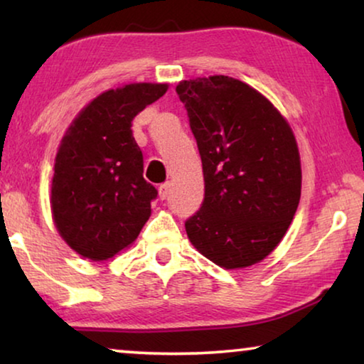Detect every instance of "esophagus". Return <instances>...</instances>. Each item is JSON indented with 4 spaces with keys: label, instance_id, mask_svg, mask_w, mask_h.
<instances>
[{
    "label": "esophagus",
    "instance_id": "1",
    "mask_svg": "<svg viewBox=\"0 0 364 364\" xmlns=\"http://www.w3.org/2000/svg\"><path fill=\"white\" fill-rule=\"evenodd\" d=\"M170 189H171V183H164V184H160V188H159V197L162 200H165L168 197V194H170Z\"/></svg>",
    "mask_w": 364,
    "mask_h": 364
}]
</instances>
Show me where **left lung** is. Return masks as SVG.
Returning <instances> with one entry per match:
<instances>
[{"mask_svg":"<svg viewBox=\"0 0 364 364\" xmlns=\"http://www.w3.org/2000/svg\"><path fill=\"white\" fill-rule=\"evenodd\" d=\"M204 170L200 208L186 220L194 247L226 269L263 260L284 237L300 200L294 133L267 97L236 78L176 86Z\"/></svg>","mask_w":364,"mask_h":364,"instance_id":"1","label":"left lung"}]
</instances>
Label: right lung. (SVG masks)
<instances>
[{"instance_id": "obj_1", "label": "right lung", "mask_w": 364, "mask_h": 364, "mask_svg": "<svg viewBox=\"0 0 364 364\" xmlns=\"http://www.w3.org/2000/svg\"><path fill=\"white\" fill-rule=\"evenodd\" d=\"M133 83L95 97L67 130L54 164L51 208L64 241L90 260H106L138 237L157 189L143 178L132 122L167 91Z\"/></svg>"}]
</instances>
